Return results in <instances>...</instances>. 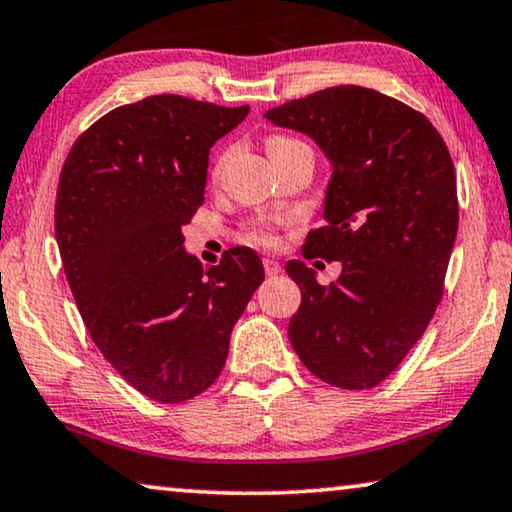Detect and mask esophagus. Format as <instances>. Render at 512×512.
<instances>
[{"instance_id": "esophagus-1", "label": "esophagus", "mask_w": 512, "mask_h": 512, "mask_svg": "<svg viewBox=\"0 0 512 512\" xmlns=\"http://www.w3.org/2000/svg\"><path fill=\"white\" fill-rule=\"evenodd\" d=\"M264 271H266V276H278L280 262H276V259H271V257H264Z\"/></svg>"}]
</instances>
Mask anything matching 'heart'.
Here are the masks:
<instances>
[{
  "label": "heart",
  "instance_id": "1",
  "mask_svg": "<svg viewBox=\"0 0 512 512\" xmlns=\"http://www.w3.org/2000/svg\"><path fill=\"white\" fill-rule=\"evenodd\" d=\"M296 142L299 140H292V137L273 135V137H269V142H266V147H269V154H271V151L285 149V147H289V144H296ZM243 239L250 243H257V246H276L278 234H276V230H273V223L259 220V223H250L246 230H243Z\"/></svg>",
  "mask_w": 512,
  "mask_h": 512
}]
</instances>
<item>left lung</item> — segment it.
I'll list each match as a JSON object with an SVG mask.
<instances>
[{
  "label": "left lung",
  "mask_w": 512,
  "mask_h": 512,
  "mask_svg": "<svg viewBox=\"0 0 512 512\" xmlns=\"http://www.w3.org/2000/svg\"><path fill=\"white\" fill-rule=\"evenodd\" d=\"M310 135L331 158L326 225L305 236L303 257L342 262L319 285L287 262L301 287L289 342L326 384L375 388L421 340L444 296L457 234L455 167L423 112L356 85L329 87L264 114Z\"/></svg>",
  "instance_id": "obj_1"
}]
</instances>
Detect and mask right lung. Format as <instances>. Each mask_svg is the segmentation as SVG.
I'll use <instances>...</instances> for the list:
<instances>
[{
  "label": "right lung",
  "instance_id": "1",
  "mask_svg": "<svg viewBox=\"0 0 512 512\" xmlns=\"http://www.w3.org/2000/svg\"><path fill=\"white\" fill-rule=\"evenodd\" d=\"M248 110L142 98L94 121L61 167L55 234L82 322L105 361L156 402H186L218 379L264 280L255 250H225L202 269L181 234L204 202L209 149Z\"/></svg>",
  "mask_w": 512,
  "mask_h": 512
}]
</instances>
